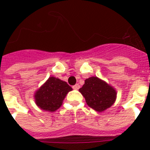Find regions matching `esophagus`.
Returning a JSON list of instances; mask_svg holds the SVG:
<instances>
[{
  "label": "esophagus",
  "mask_w": 150,
  "mask_h": 150,
  "mask_svg": "<svg viewBox=\"0 0 150 150\" xmlns=\"http://www.w3.org/2000/svg\"><path fill=\"white\" fill-rule=\"evenodd\" d=\"M72 88L74 89H79L80 88V86L79 84H75V86H73Z\"/></svg>",
  "instance_id": "1"
}]
</instances>
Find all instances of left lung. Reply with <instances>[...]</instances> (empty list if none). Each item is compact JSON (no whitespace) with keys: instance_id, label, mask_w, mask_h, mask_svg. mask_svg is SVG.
<instances>
[{"instance_id":"obj_1","label":"left lung","mask_w":150,"mask_h":150,"mask_svg":"<svg viewBox=\"0 0 150 150\" xmlns=\"http://www.w3.org/2000/svg\"><path fill=\"white\" fill-rule=\"evenodd\" d=\"M89 107L96 111L102 112L114 104L117 96L116 90L97 77L85 80V84L79 89Z\"/></svg>"}]
</instances>
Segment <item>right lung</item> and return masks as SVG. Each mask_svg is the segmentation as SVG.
I'll list each match as a JSON object with an SVG mask.
<instances>
[{
	"label": "right lung",
	"instance_id": "1",
	"mask_svg": "<svg viewBox=\"0 0 150 150\" xmlns=\"http://www.w3.org/2000/svg\"><path fill=\"white\" fill-rule=\"evenodd\" d=\"M72 88L67 82L55 77H50L47 81L35 93L36 105L47 111H55L61 107L68 92Z\"/></svg>",
	"mask_w": 150,
	"mask_h": 150
}]
</instances>
